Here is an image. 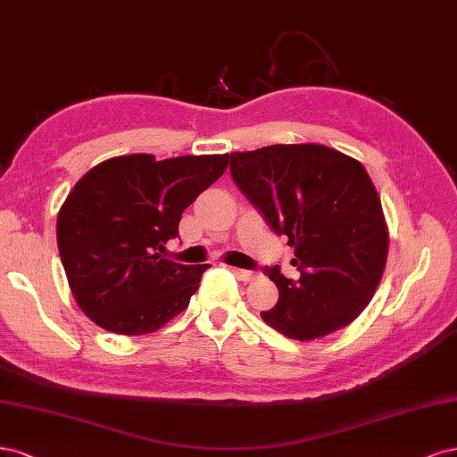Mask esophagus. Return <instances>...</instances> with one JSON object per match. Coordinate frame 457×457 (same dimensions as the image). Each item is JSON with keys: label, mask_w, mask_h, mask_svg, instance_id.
Wrapping results in <instances>:
<instances>
[{"label": "esophagus", "mask_w": 457, "mask_h": 457, "mask_svg": "<svg viewBox=\"0 0 457 457\" xmlns=\"http://www.w3.org/2000/svg\"><path fill=\"white\" fill-rule=\"evenodd\" d=\"M233 273L237 275L241 281H245V283H250V281H254V278L258 277V273L256 271H250V270H239V268H235L233 270Z\"/></svg>", "instance_id": "1"}]
</instances>
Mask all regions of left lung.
<instances>
[{"label": "left lung", "mask_w": 457, "mask_h": 457, "mask_svg": "<svg viewBox=\"0 0 457 457\" xmlns=\"http://www.w3.org/2000/svg\"><path fill=\"white\" fill-rule=\"evenodd\" d=\"M231 179L294 246L300 277L263 270L278 300L262 319L292 340L342 330L370 303L386 270L389 233L370 176L357 159L322 144L233 152Z\"/></svg>", "instance_id": "1"}]
</instances>
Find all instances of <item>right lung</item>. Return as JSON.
I'll return each instance as SVG.
<instances>
[{"label": "right lung", "mask_w": 457, "mask_h": 457, "mask_svg": "<svg viewBox=\"0 0 457 457\" xmlns=\"http://www.w3.org/2000/svg\"><path fill=\"white\" fill-rule=\"evenodd\" d=\"M228 163V154L120 155L73 186L56 220L58 253L73 298L100 328L150 334L189 305L209 263L184 266L161 253Z\"/></svg>", "instance_id": "obj_1"}]
</instances>
